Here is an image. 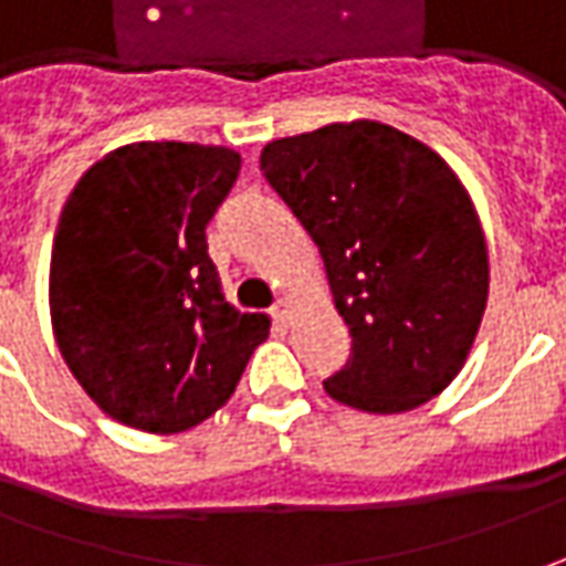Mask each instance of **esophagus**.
<instances>
[{
    "label": "esophagus",
    "mask_w": 566,
    "mask_h": 566,
    "mask_svg": "<svg viewBox=\"0 0 566 566\" xmlns=\"http://www.w3.org/2000/svg\"><path fill=\"white\" fill-rule=\"evenodd\" d=\"M287 318H291V303H287V300H279V303L272 306V322L287 325Z\"/></svg>",
    "instance_id": "obj_1"
}]
</instances>
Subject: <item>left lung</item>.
I'll list each match as a JSON object with an SVG mask.
<instances>
[{
	"instance_id": "1",
	"label": "left lung",
	"mask_w": 566,
	"mask_h": 566,
	"mask_svg": "<svg viewBox=\"0 0 566 566\" xmlns=\"http://www.w3.org/2000/svg\"><path fill=\"white\" fill-rule=\"evenodd\" d=\"M260 170L315 241L353 337L328 396L396 415L443 394L490 294L483 229L452 167L387 123L353 120L269 142Z\"/></svg>"
}]
</instances>
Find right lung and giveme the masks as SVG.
Instances as JSON below:
<instances>
[{"label": "right lung", "mask_w": 566, "mask_h": 566, "mask_svg": "<svg viewBox=\"0 0 566 566\" xmlns=\"http://www.w3.org/2000/svg\"><path fill=\"white\" fill-rule=\"evenodd\" d=\"M241 157L195 142L105 154L57 219L49 306L64 363L126 428L179 433L234 394L269 318L222 297L207 222Z\"/></svg>", "instance_id": "add662e5"}]
</instances>
